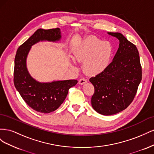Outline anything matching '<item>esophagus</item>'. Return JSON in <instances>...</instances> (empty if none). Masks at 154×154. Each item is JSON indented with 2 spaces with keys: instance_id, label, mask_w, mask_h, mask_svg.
Listing matches in <instances>:
<instances>
[{
  "instance_id": "34e87169",
  "label": "esophagus",
  "mask_w": 154,
  "mask_h": 154,
  "mask_svg": "<svg viewBox=\"0 0 154 154\" xmlns=\"http://www.w3.org/2000/svg\"><path fill=\"white\" fill-rule=\"evenodd\" d=\"M87 80H85V79H84V78H81L80 80H79V84H80V85H83V84H85V83H87Z\"/></svg>"
}]
</instances>
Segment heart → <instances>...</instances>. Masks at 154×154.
Here are the masks:
<instances>
[{
    "label": "heart",
    "mask_w": 154,
    "mask_h": 154,
    "mask_svg": "<svg viewBox=\"0 0 154 154\" xmlns=\"http://www.w3.org/2000/svg\"><path fill=\"white\" fill-rule=\"evenodd\" d=\"M112 53V46L109 42L89 36L74 48L73 58L78 62H83V69L87 74L96 76L108 67ZM71 66L73 69L78 70L74 63Z\"/></svg>",
    "instance_id": "heart-1"
}]
</instances>
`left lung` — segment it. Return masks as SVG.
Instances as JSON below:
<instances>
[{
	"mask_svg": "<svg viewBox=\"0 0 154 154\" xmlns=\"http://www.w3.org/2000/svg\"><path fill=\"white\" fill-rule=\"evenodd\" d=\"M119 40V48L105 71L90 78L94 87L92 108L104 116L116 114L132 103L142 79L138 50L119 32H107Z\"/></svg>",
	"mask_w": 154,
	"mask_h": 154,
	"instance_id": "1",
	"label": "left lung"
}]
</instances>
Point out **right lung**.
Listing matches in <instances>:
<instances>
[{"label": "right lung", "mask_w": 154, "mask_h": 154, "mask_svg": "<svg viewBox=\"0 0 154 154\" xmlns=\"http://www.w3.org/2000/svg\"><path fill=\"white\" fill-rule=\"evenodd\" d=\"M62 39L60 28L38 29L18 48L15 58L14 84L21 97L31 108L48 114L57 110L66 98L69 89L76 85V80L40 82L29 74L27 67V56L32 45L40 42L58 43Z\"/></svg>", "instance_id": "obj_1"}]
</instances>
